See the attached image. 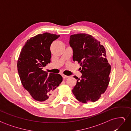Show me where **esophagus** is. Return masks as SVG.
Wrapping results in <instances>:
<instances>
[{
  "mask_svg": "<svg viewBox=\"0 0 131 131\" xmlns=\"http://www.w3.org/2000/svg\"><path fill=\"white\" fill-rule=\"evenodd\" d=\"M62 77H63V79H66V78L69 77L68 76H67V75H64V74H62Z\"/></svg>",
  "mask_w": 131,
  "mask_h": 131,
  "instance_id": "esophagus-1",
  "label": "esophagus"
}]
</instances>
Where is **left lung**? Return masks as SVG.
I'll return each instance as SVG.
<instances>
[{
	"label": "left lung",
	"instance_id": "obj_1",
	"mask_svg": "<svg viewBox=\"0 0 131 131\" xmlns=\"http://www.w3.org/2000/svg\"><path fill=\"white\" fill-rule=\"evenodd\" d=\"M73 59L80 64L81 79H77L72 90L80 102H94L106 91L110 81L111 66L106 59L104 47L92 35L85 33L70 35Z\"/></svg>",
	"mask_w": 131,
	"mask_h": 131
}]
</instances>
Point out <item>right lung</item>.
Wrapping results in <instances>:
<instances>
[{
  "label": "right lung",
  "instance_id": "add662e5",
  "mask_svg": "<svg viewBox=\"0 0 131 131\" xmlns=\"http://www.w3.org/2000/svg\"><path fill=\"white\" fill-rule=\"evenodd\" d=\"M60 35L44 33L30 38L22 49L17 70L24 88L35 100L47 102L54 98L57 87L63 80L58 74H47L43 67L51 62L50 46Z\"/></svg>",
  "mask_w": 131,
  "mask_h": 131
}]
</instances>
